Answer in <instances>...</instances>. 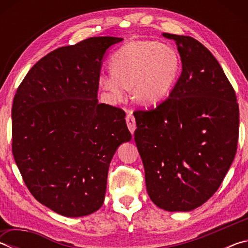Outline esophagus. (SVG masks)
I'll return each instance as SVG.
<instances>
[{
  "instance_id": "esophagus-1",
  "label": "esophagus",
  "mask_w": 248,
  "mask_h": 248,
  "mask_svg": "<svg viewBox=\"0 0 248 248\" xmlns=\"http://www.w3.org/2000/svg\"><path fill=\"white\" fill-rule=\"evenodd\" d=\"M125 121H127V125L130 130V132L133 134L134 130H136V119L131 114H128L127 117H125Z\"/></svg>"
}]
</instances>
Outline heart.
Returning a JSON list of instances; mask_svg holds the SVG:
<instances>
[{
	"label": "heart",
	"mask_w": 248,
	"mask_h": 248,
	"mask_svg": "<svg viewBox=\"0 0 248 248\" xmlns=\"http://www.w3.org/2000/svg\"><path fill=\"white\" fill-rule=\"evenodd\" d=\"M112 73L99 77L110 97L120 102L132 87V98L140 105L161 102L173 90L182 70L178 52L169 45L133 40L120 47L110 61Z\"/></svg>",
	"instance_id": "1"
}]
</instances>
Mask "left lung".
Returning a JSON list of instances; mask_svg holds the SVG:
<instances>
[{
  "label": "left lung",
  "mask_w": 248,
  "mask_h": 248,
  "mask_svg": "<svg viewBox=\"0 0 248 248\" xmlns=\"http://www.w3.org/2000/svg\"><path fill=\"white\" fill-rule=\"evenodd\" d=\"M177 45L183 70L165 100L136 110L134 131L151 200L166 211H191L220 187L236 154V95L213 54L189 36Z\"/></svg>",
  "instance_id": "1"
}]
</instances>
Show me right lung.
Here are the masks:
<instances>
[{"label": "right lung", "instance_id": "1", "mask_svg": "<svg viewBox=\"0 0 248 248\" xmlns=\"http://www.w3.org/2000/svg\"><path fill=\"white\" fill-rule=\"evenodd\" d=\"M118 37L53 50L29 70L12 107V152L31 195L59 215L102 207L118 146L131 140L123 109L98 104L105 53Z\"/></svg>", "mask_w": 248, "mask_h": 248}]
</instances>
